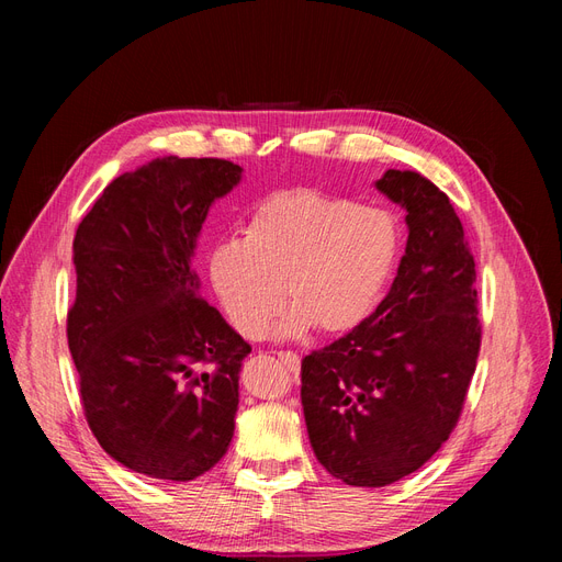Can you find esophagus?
Instances as JSON below:
<instances>
[{"label": "esophagus", "instance_id": "1", "mask_svg": "<svg viewBox=\"0 0 562 562\" xmlns=\"http://www.w3.org/2000/svg\"><path fill=\"white\" fill-rule=\"evenodd\" d=\"M279 359H281V363H283L288 370H291V372H297V370H300V356H297V353H293V351H281Z\"/></svg>", "mask_w": 562, "mask_h": 562}]
</instances>
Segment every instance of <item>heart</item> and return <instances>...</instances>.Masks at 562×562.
Here are the masks:
<instances>
[{
  "instance_id": "heart-1",
  "label": "heart",
  "mask_w": 562,
  "mask_h": 562,
  "mask_svg": "<svg viewBox=\"0 0 562 562\" xmlns=\"http://www.w3.org/2000/svg\"><path fill=\"white\" fill-rule=\"evenodd\" d=\"M401 255V225L380 206L307 187L262 199L241 241L217 244L209 277L217 302L246 339L267 335L283 307L279 335L316 328L345 335L378 310Z\"/></svg>"
}]
</instances>
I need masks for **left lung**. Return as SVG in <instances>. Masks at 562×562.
Returning a JSON list of instances; mask_svg holds the SVG:
<instances>
[{
    "label": "left lung",
    "mask_w": 562,
    "mask_h": 562,
    "mask_svg": "<svg viewBox=\"0 0 562 562\" xmlns=\"http://www.w3.org/2000/svg\"><path fill=\"white\" fill-rule=\"evenodd\" d=\"M378 190L405 209L407 244L380 307L302 359L310 443L335 479L384 487L450 438L481 351L475 262L450 199L415 171Z\"/></svg>",
    "instance_id": "obj_1"
}]
</instances>
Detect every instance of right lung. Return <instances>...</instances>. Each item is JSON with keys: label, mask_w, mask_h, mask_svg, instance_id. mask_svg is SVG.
I'll return each mask as SVG.
<instances>
[{"label": "right lung", "mask_w": 562, "mask_h": 562, "mask_svg": "<svg viewBox=\"0 0 562 562\" xmlns=\"http://www.w3.org/2000/svg\"><path fill=\"white\" fill-rule=\"evenodd\" d=\"M241 166L161 157L114 178L75 234L67 345L89 427L119 464L194 481L227 452L250 345L199 295L194 248Z\"/></svg>", "instance_id": "obj_1"}]
</instances>
